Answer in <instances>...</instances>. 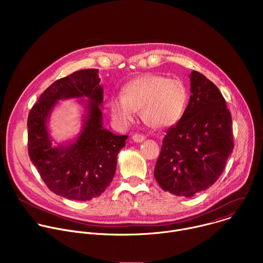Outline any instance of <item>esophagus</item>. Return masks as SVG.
Segmentation results:
<instances>
[{
  "instance_id": "esophagus-1",
  "label": "esophagus",
  "mask_w": 263,
  "mask_h": 263,
  "mask_svg": "<svg viewBox=\"0 0 263 263\" xmlns=\"http://www.w3.org/2000/svg\"><path fill=\"white\" fill-rule=\"evenodd\" d=\"M144 138H145V136L142 135V134H139V133H135L132 136V140L135 141V142H141V141L144 140Z\"/></svg>"
}]
</instances>
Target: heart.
I'll use <instances>...</instances> for the list:
<instances>
[{
    "mask_svg": "<svg viewBox=\"0 0 263 263\" xmlns=\"http://www.w3.org/2000/svg\"><path fill=\"white\" fill-rule=\"evenodd\" d=\"M122 95L110 99L114 119L127 126L133 122L136 111L140 110L143 123L153 129L176 124L182 118L189 101V91L181 80L158 74H145L128 82Z\"/></svg>",
    "mask_w": 263,
    "mask_h": 263,
    "instance_id": "heart-1",
    "label": "heart"
}]
</instances>
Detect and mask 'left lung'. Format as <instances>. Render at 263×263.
I'll use <instances>...</instances> for the list:
<instances>
[{
    "label": "left lung",
    "instance_id": "1",
    "mask_svg": "<svg viewBox=\"0 0 263 263\" xmlns=\"http://www.w3.org/2000/svg\"><path fill=\"white\" fill-rule=\"evenodd\" d=\"M190 77V103L166 131L154 170L163 191L186 198L216 182L234 147L231 114L219 89L197 70Z\"/></svg>",
    "mask_w": 263,
    "mask_h": 263
}]
</instances>
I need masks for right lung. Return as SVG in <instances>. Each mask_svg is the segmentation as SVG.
Returning <instances> with one entry per match:
<instances>
[{
	"instance_id": "1",
	"label": "right lung",
	"mask_w": 263,
	"mask_h": 263,
	"mask_svg": "<svg viewBox=\"0 0 263 263\" xmlns=\"http://www.w3.org/2000/svg\"><path fill=\"white\" fill-rule=\"evenodd\" d=\"M96 68L77 70L50 85L30 110L28 153L48 189L63 198L89 201L104 193L117 171V158L127 135L103 128V86ZM87 97L88 115L78 139L53 147L46 122L58 99Z\"/></svg>"
}]
</instances>
